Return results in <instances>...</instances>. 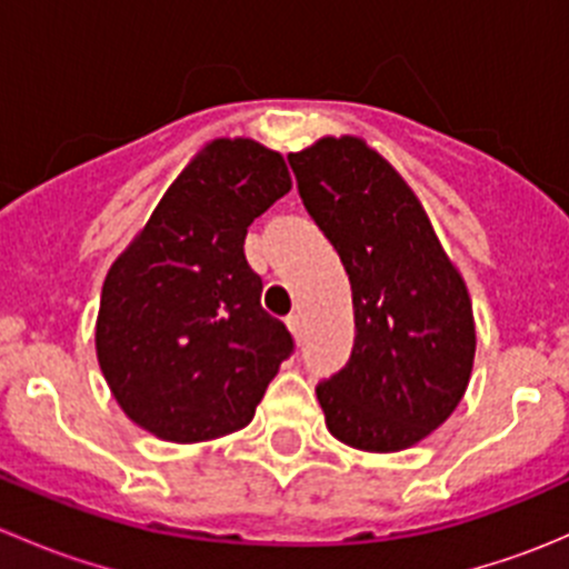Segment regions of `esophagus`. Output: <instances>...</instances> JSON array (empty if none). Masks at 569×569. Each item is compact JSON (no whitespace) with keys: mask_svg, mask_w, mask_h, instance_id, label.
<instances>
[{"mask_svg":"<svg viewBox=\"0 0 569 569\" xmlns=\"http://www.w3.org/2000/svg\"><path fill=\"white\" fill-rule=\"evenodd\" d=\"M286 327H289L291 336H295L297 341H300V336H302V321H300V313H291V317H286Z\"/></svg>","mask_w":569,"mask_h":569,"instance_id":"1","label":"esophagus"}]
</instances>
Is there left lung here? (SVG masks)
Masks as SVG:
<instances>
[{"instance_id": "1", "label": "left lung", "mask_w": 569, "mask_h": 569, "mask_svg": "<svg viewBox=\"0 0 569 569\" xmlns=\"http://www.w3.org/2000/svg\"><path fill=\"white\" fill-rule=\"evenodd\" d=\"M297 189L352 283L355 347L317 386L332 438L401 451L460 405L476 352L462 274L391 164L358 137L289 153Z\"/></svg>"}]
</instances>
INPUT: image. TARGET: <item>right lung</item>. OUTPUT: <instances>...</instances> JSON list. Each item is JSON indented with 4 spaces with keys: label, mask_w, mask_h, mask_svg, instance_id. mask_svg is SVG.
Returning a JSON list of instances; mask_svg holds the SVG:
<instances>
[{
    "label": "right lung",
    "mask_w": 569,
    "mask_h": 569,
    "mask_svg": "<svg viewBox=\"0 0 569 569\" xmlns=\"http://www.w3.org/2000/svg\"><path fill=\"white\" fill-rule=\"evenodd\" d=\"M289 189L280 153L244 137L209 142L109 267L96 352L137 427L200 443L252 421L295 338L261 308L244 237Z\"/></svg>",
    "instance_id": "obj_1"
}]
</instances>
